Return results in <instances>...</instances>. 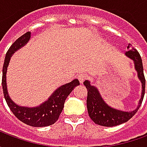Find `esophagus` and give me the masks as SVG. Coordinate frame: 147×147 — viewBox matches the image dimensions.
<instances>
[{
	"label": "esophagus",
	"mask_w": 147,
	"mask_h": 147,
	"mask_svg": "<svg viewBox=\"0 0 147 147\" xmlns=\"http://www.w3.org/2000/svg\"><path fill=\"white\" fill-rule=\"evenodd\" d=\"M86 78H87V75H86V74L84 73H81L78 76V80H79L80 83H83V81L86 80Z\"/></svg>",
	"instance_id": "esophagus-1"
}]
</instances>
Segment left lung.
Masks as SVG:
<instances>
[{
  "label": "left lung",
  "instance_id": "8db88e82",
  "mask_svg": "<svg viewBox=\"0 0 147 147\" xmlns=\"http://www.w3.org/2000/svg\"><path fill=\"white\" fill-rule=\"evenodd\" d=\"M127 49L128 51L125 53V55L134 61L135 68L138 73V77L142 83V95L139 100V105L135 110L130 111V112H125V111L112 108L104 102L98 90L94 86H91L88 80H85L83 84L86 86L87 90V98H86L87 111L90 119L96 124L105 127H113L125 123L137 113V111L140 107V105L142 104L143 97L145 94L146 85L142 58L140 57L139 52L135 48H133L131 44H128L127 45Z\"/></svg>",
  "mask_w": 147,
  "mask_h": 147
}]
</instances>
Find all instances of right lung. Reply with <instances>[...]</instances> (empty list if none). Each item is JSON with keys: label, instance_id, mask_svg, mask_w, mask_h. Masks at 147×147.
<instances>
[{"label": "right lung", "instance_id": "add662e5", "mask_svg": "<svg viewBox=\"0 0 147 147\" xmlns=\"http://www.w3.org/2000/svg\"><path fill=\"white\" fill-rule=\"evenodd\" d=\"M30 32L27 33L20 37L16 42L10 46L5 56V62L3 65V75H2V88L5 96V101L8 104V107L11 109L16 117L19 120L26 123L27 125L32 127H45L52 125L58 120L60 114L64 109V102L67 97L73 89L78 85H80L79 80L76 79L71 83H66L53 93L47 101H45L42 105L37 107L28 108L22 107L16 105L10 98L7 90L6 84V73L7 67L10 61V58L19 49L26 45L30 40Z\"/></svg>", "mask_w": 147, "mask_h": 147}]
</instances>
